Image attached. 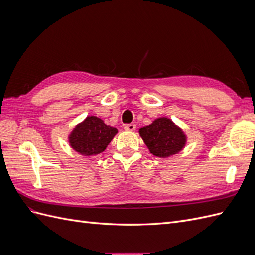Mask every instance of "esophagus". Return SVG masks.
I'll list each match as a JSON object with an SVG mask.
<instances>
[{
	"instance_id": "1",
	"label": "esophagus",
	"mask_w": 255,
	"mask_h": 255,
	"mask_svg": "<svg viewBox=\"0 0 255 255\" xmlns=\"http://www.w3.org/2000/svg\"><path fill=\"white\" fill-rule=\"evenodd\" d=\"M125 129L129 130V132H133V130L136 129V125H134V123H128V125L125 126Z\"/></svg>"
}]
</instances>
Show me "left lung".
Segmentation results:
<instances>
[{"instance_id":"obj_1","label":"left lung","mask_w":255,"mask_h":255,"mask_svg":"<svg viewBox=\"0 0 255 255\" xmlns=\"http://www.w3.org/2000/svg\"><path fill=\"white\" fill-rule=\"evenodd\" d=\"M139 134L153 155L168 157L180 152L186 142L182 129L168 118H158L139 129Z\"/></svg>"}]
</instances>
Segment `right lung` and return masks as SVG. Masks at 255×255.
Here are the masks:
<instances>
[{"mask_svg": "<svg viewBox=\"0 0 255 255\" xmlns=\"http://www.w3.org/2000/svg\"><path fill=\"white\" fill-rule=\"evenodd\" d=\"M117 133V128L106 126L102 119L90 116L75 127L69 137V142L83 155H97L106 149Z\"/></svg>", "mask_w": 255, "mask_h": 255, "instance_id": "obj_1", "label": "right lung"}]
</instances>
